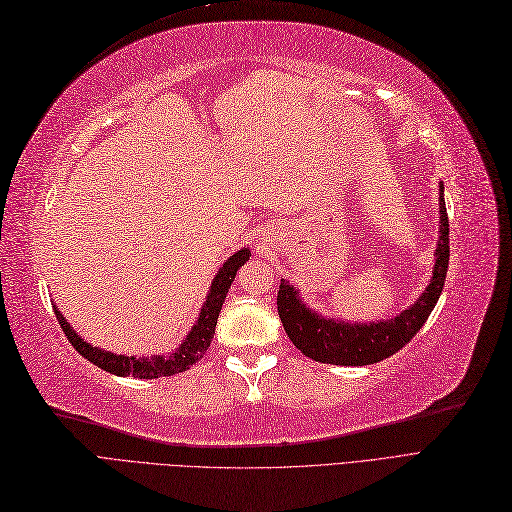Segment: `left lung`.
<instances>
[{
  "mask_svg": "<svg viewBox=\"0 0 512 512\" xmlns=\"http://www.w3.org/2000/svg\"><path fill=\"white\" fill-rule=\"evenodd\" d=\"M449 270V217L447 208H444L442 185H440V240L436 249V266L434 276L427 285L425 293L404 310L400 317L381 323H336L323 319L315 312H310L287 280H280L278 295H276V308L278 317L283 321L285 332L289 340L298 346V349L321 364H334V366H368L383 361L398 353L404 344H408L440 298L444 278Z\"/></svg>",
  "mask_w": 512,
  "mask_h": 512,
  "instance_id": "left-lung-1",
  "label": "left lung"
}]
</instances>
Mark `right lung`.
<instances>
[{"mask_svg": "<svg viewBox=\"0 0 512 512\" xmlns=\"http://www.w3.org/2000/svg\"><path fill=\"white\" fill-rule=\"evenodd\" d=\"M249 257H251V251L242 249L223 263V268L212 280V287H210L208 298L202 306L200 319H197V323L193 325L185 342L180 344V349L174 351L172 355H159V357L144 359V357H127V355H114V353L102 351V349H97V346H91L89 342L82 340L68 325V321L63 319V315L55 306H53V310H55L57 321L63 329V334L68 336L70 344L97 368H102V370H106L110 374H117V376H134V378H159V376L178 374V372L189 370L195 361H200L204 357V353L208 351V346L214 336V327H217L221 306L225 302V295H227L229 287H232V280L236 278V272L244 266L246 261H249Z\"/></svg>", "mask_w": 512, "mask_h": 512, "instance_id": "add662e5", "label": "right lung"}]
</instances>
